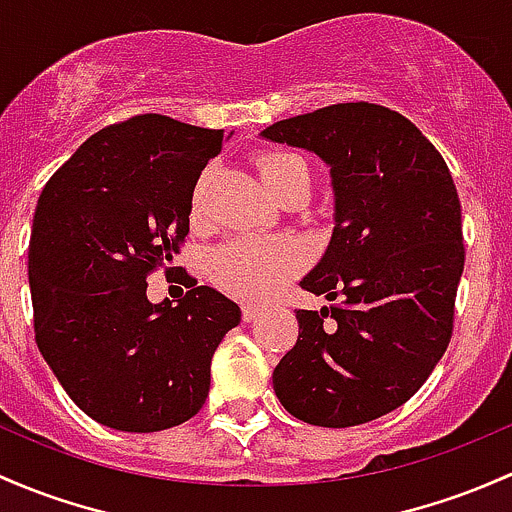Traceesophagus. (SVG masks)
Returning <instances> with one entry per match:
<instances>
[{
    "label": "esophagus",
    "mask_w": 512,
    "mask_h": 512,
    "mask_svg": "<svg viewBox=\"0 0 512 512\" xmlns=\"http://www.w3.org/2000/svg\"><path fill=\"white\" fill-rule=\"evenodd\" d=\"M262 311H265V306L257 304V301H245V304H242V319L255 321L257 316H262Z\"/></svg>",
    "instance_id": "1"
}]
</instances>
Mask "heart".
Listing matches in <instances>:
<instances>
[{
  "label": "heart",
  "instance_id": "1",
  "mask_svg": "<svg viewBox=\"0 0 512 512\" xmlns=\"http://www.w3.org/2000/svg\"><path fill=\"white\" fill-rule=\"evenodd\" d=\"M265 184L277 198L297 186H309V166L292 152H265L257 159ZM193 220H203V188L193 193ZM309 262V247L292 238L242 235L215 252L211 274L220 289L242 299H267Z\"/></svg>",
  "mask_w": 512,
  "mask_h": 512
}]
</instances>
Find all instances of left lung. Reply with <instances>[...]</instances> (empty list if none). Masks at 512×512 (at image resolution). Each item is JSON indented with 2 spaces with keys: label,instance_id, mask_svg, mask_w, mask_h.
I'll return each instance as SVG.
<instances>
[{
  "label": "left lung",
  "instance_id": "8db88e82",
  "mask_svg": "<svg viewBox=\"0 0 512 512\" xmlns=\"http://www.w3.org/2000/svg\"><path fill=\"white\" fill-rule=\"evenodd\" d=\"M331 169L333 235L301 289L331 306L297 311L299 338L272 373L284 410L355 427L397 410L449 346L464 272L449 166L400 112L338 102L262 129Z\"/></svg>",
  "mask_w": 512,
  "mask_h": 512
}]
</instances>
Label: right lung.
<instances>
[{
	"mask_svg": "<svg viewBox=\"0 0 512 512\" xmlns=\"http://www.w3.org/2000/svg\"><path fill=\"white\" fill-rule=\"evenodd\" d=\"M223 129L137 115L85 139L43 188L29 245L34 331L68 397L120 432L191 419L240 306L181 272L179 304L147 299L188 235L193 188Z\"/></svg>",
	"mask_w": 512,
	"mask_h": 512,
	"instance_id": "add662e5",
	"label": "right lung"
}]
</instances>
